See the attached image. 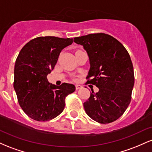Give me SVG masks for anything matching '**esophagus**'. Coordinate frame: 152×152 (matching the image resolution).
<instances>
[{
  "mask_svg": "<svg viewBox=\"0 0 152 152\" xmlns=\"http://www.w3.org/2000/svg\"><path fill=\"white\" fill-rule=\"evenodd\" d=\"M82 86L81 85H79V84H76V90H78V89H81V88H82Z\"/></svg>",
  "mask_w": 152,
  "mask_h": 152,
  "instance_id": "1",
  "label": "esophagus"
}]
</instances>
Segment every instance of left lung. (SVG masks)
I'll return each instance as SVG.
<instances>
[{
	"instance_id": "1",
	"label": "left lung",
	"mask_w": 152,
	"mask_h": 152,
	"mask_svg": "<svg viewBox=\"0 0 152 152\" xmlns=\"http://www.w3.org/2000/svg\"><path fill=\"white\" fill-rule=\"evenodd\" d=\"M89 56L91 68L85 84L95 85L83 106L88 116L101 124L117 120L132 99L134 68L125 47L110 35L98 33L74 38Z\"/></svg>"
}]
</instances>
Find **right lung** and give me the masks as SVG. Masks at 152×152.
I'll use <instances>...</instances> for the list:
<instances>
[{
	"label": "right lung",
	"mask_w": 152,
	"mask_h": 152,
	"mask_svg": "<svg viewBox=\"0 0 152 152\" xmlns=\"http://www.w3.org/2000/svg\"><path fill=\"white\" fill-rule=\"evenodd\" d=\"M73 42V38L41 36L26 43L17 57L13 87L23 111L36 121L58 116L65 107L66 97L76 90L73 84L55 86L47 79L61 50Z\"/></svg>",
	"instance_id": "add662e5"
}]
</instances>
